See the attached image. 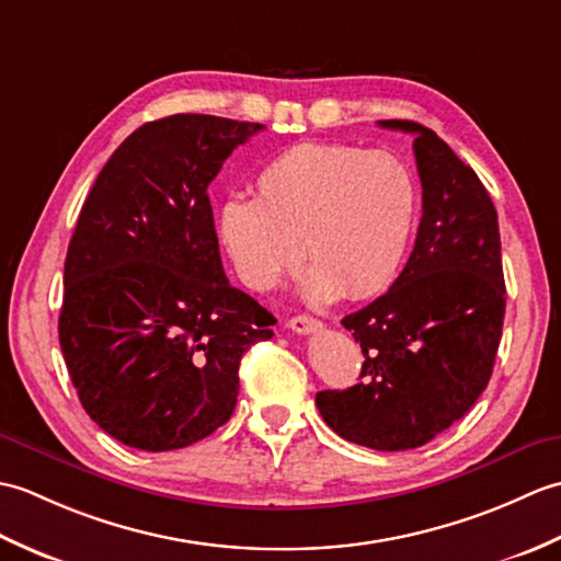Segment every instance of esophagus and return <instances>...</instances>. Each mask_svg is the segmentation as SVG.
<instances>
[{
    "label": "esophagus",
    "instance_id": "1",
    "mask_svg": "<svg viewBox=\"0 0 561 561\" xmlns=\"http://www.w3.org/2000/svg\"><path fill=\"white\" fill-rule=\"evenodd\" d=\"M287 325L289 330L299 332V335H311V332L323 330V320H318L313 316H294Z\"/></svg>",
    "mask_w": 561,
    "mask_h": 561
}]
</instances>
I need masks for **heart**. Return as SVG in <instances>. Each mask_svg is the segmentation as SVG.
Masks as SVG:
<instances>
[{"label":"heart","mask_w":561,"mask_h":561,"mask_svg":"<svg viewBox=\"0 0 561 561\" xmlns=\"http://www.w3.org/2000/svg\"><path fill=\"white\" fill-rule=\"evenodd\" d=\"M255 197L219 209V241L245 287L270 291L301 265L311 301L378 294L398 277L420 214V187L398 153L306 141L274 157Z\"/></svg>","instance_id":"obj_1"}]
</instances>
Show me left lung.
<instances>
[{
    "instance_id": "left-lung-1",
    "label": "left lung",
    "mask_w": 561,
    "mask_h": 561,
    "mask_svg": "<svg viewBox=\"0 0 561 561\" xmlns=\"http://www.w3.org/2000/svg\"><path fill=\"white\" fill-rule=\"evenodd\" d=\"M414 135L422 221L392 287L342 318L362 344V380L320 390L316 404L342 438L374 450H410L470 412L490 383L502 342L506 287L499 219L482 181L432 129Z\"/></svg>"
}]
</instances>
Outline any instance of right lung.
<instances>
[{"label": "right lung", "mask_w": 561, "mask_h": 561, "mask_svg": "<svg viewBox=\"0 0 561 561\" xmlns=\"http://www.w3.org/2000/svg\"><path fill=\"white\" fill-rule=\"evenodd\" d=\"M257 123L178 113L135 129L83 202L65 260L59 347L83 410L139 450L229 422L238 364L277 323L229 284L207 187Z\"/></svg>", "instance_id": "1"}]
</instances>
